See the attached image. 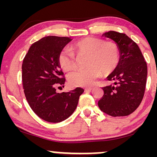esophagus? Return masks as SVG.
<instances>
[{
	"label": "esophagus",
	"mask_w": 157,
	"mask_h": 157,
	"mask_svg": "<svg viewBox=\"0 0 157 157\" xmlns=\"http://www.w3.org/2000/svg\"><path fill=\"white\" fill-rule=\"evenodd\" d=\"M92 89V88H86L85 89V91H91Z\"/></svg>",
	"instance_id": "esophagus-1"
}]
</instances>
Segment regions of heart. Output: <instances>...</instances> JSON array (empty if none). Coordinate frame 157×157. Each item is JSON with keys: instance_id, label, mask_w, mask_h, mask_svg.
<instances>
[{"instance_id": "heart-1", "label": "heart", "mask_w": 157, "mask_h": 157, "mask_svg": "<svg viewBox=\"0 0 157 157\" xmlns=\"http://www.w3.org/2000/svg\"><path fill=\"white\" fill-rule=\"evenodd\" d=\"M77 56L87 55L84 69L77 70L68 75L69 83L73 86L88 87L94 84L98 77L109 75L117 67L120 62V49L115 43L102 38L88 37L71 45ZM57 61L64 71H72L76 67L75 54L64 48L59 53Z\"/></svg>"}]
</instances>
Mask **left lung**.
Returning <instances> with one entry per match:
<instances>
[{"mask_svg":"<svg viewBox=\"0 0 157 157\" xmlns=\"http://www.w3.org/2000/svg\"><path fill=\"white\" fill-rule=\"evenodd\" d=\"M102 36L111 39L120 49V62L107 77L113 82L102 88L103 96L98 101L102 112L111 117L131 114L141 103L147 79V64L138 45L125 34L109 31Z\"/></svg>","mask_w":157,"mask_h":157,"instance_id":"1","label":"left lung"}]
</instances>
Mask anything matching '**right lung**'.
Instances as JSON below:
<instances>
[{
	"label": "right lung",
	"instance_id": "1",
	"mask_svg": "<svg viewBox=\"0 0 157 157\" xmlns=\"http://www.w3.org/2000/svg\"><path fill=\"white\" fill-rule=\"evenodd\" d=\"M71 40L67 37H43L30 46L23 59L22 81L26 100L32 111L46 122L56 123L69 117L84 91L81 88L68 92L56 91V86L66 81L61 77L63 72L57 57Z\"/></svg>",
	"mask_w": 157,
	"mask_h": 157
}]
</instances>
